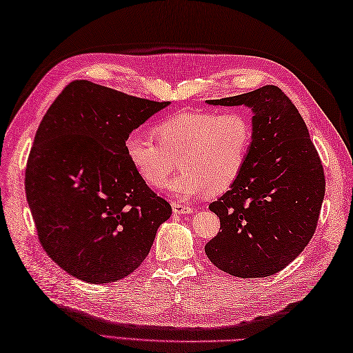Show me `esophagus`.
Returning a JSON list of instances; mask_svg holds the SVG:
<instances>
[{
  "label": "esophagus",
  "mask_w": 353,
  "mask_h": 353,
  "mask_svg": "<svg viewBox=\"0 0 353 353\" xmlns=\"http://www.w3.org/2000/svg\"><path fill=\"white\" fill-rule=\"evenodd\" d=\"M172 210H174L175 214H190V212H193V208L190 205H185V203H181L178 201L172 202Z\"/></svg>",
  "instance_id": "esophagus-1"
}]
</instances>
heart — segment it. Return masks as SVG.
<instances>
[{"label":"heart","instance_id":"b5f03b06","mask_svg":"<svg viewBox=\"0 0 353 353\" xmlns=\"http://www.w3.org/2000/svg\"><path fill=\"white\" fill-rule=\"evenodd\" d=\"M152 137L133 132L124 142L125 156L143 183L166 184L176 168L181 172L168 184L179 199L228 192L241 176L250 156L254 127L244 110L185 109L154 127Z\"/></svg>","mask_w":353,"mask_h":353}]
</instances>
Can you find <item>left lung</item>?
<instances>
[{
  "instance_id": "8db88e82",
  "label": "left lung",
  "mask_w": 353,
  "mask_h": 353,
  "mask_svg": "<svg viewBox=\"0 0 353 353\" xmlns=\"http://www.w3.org/2000/svg\"><path fill=\"white\" fill-rule=\"evenodd\" d=\"M208 103L250 106L254 139L241 176L210 205L221 230L206 243L205 253L230 276H272L316 232L325 196L319 152L298 109L276 85Z\"/></svg>"
}]
</instances>
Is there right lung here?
Returning a JSON list of instances; mask_svg holds the SVG:
<instances>
[{
    "label": "right lung",
    "instance_id": "obj_1",
    "mask_svg": "<svg viewBox=\"0 0 353 353\" xmlns=\"http://www.w3.org/2000/svg\"><path fill=\"white\" fill-rule=\"evenodd\" d=\"M168 105L73 81L43 117L25 193L43 250L70 276L94 285L127 277L170 217L124 150L127 136Z\"/></svg>",
    "mask_w": 353,
    "mask_h": 353
}]
</instances>
